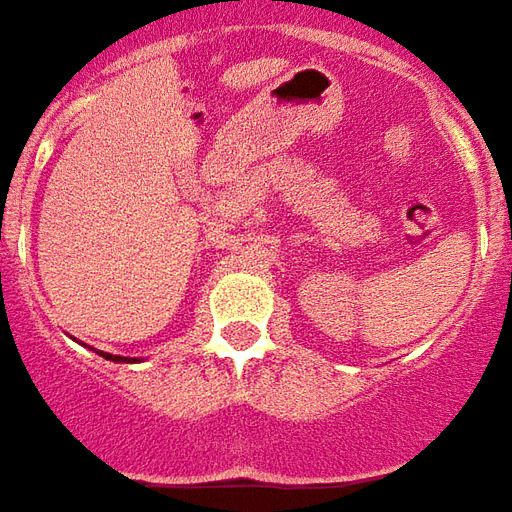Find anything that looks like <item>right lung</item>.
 <instances>
[{
    "label": "right lung",
    "mask_w": 512,
    "mask_h": 512,
    "mask_svg": "<svg viewBox=\"0 0 512 512\" xmlns=\"http://www.w3.org/2000/svg\"><path fill=\"white\" fill-rule=\"evenodd\" d=\"M103 357H106V360H114V363H125V357H119V354H106V352H103Z\"/></svg>",
    "instance_id": "right-lung-1"
}]
</instances>
